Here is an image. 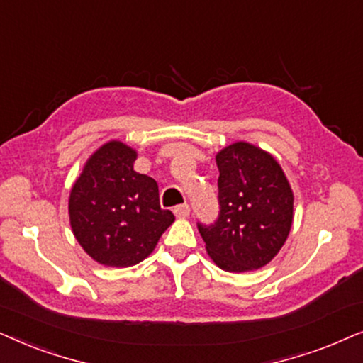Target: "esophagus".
<instances>
[{"label":"esophagus","instance_id":"34e87169","mask_svg":"<svg viewBox=\"0 0 363 363\" xmlns=\"http://www.w3.org/2000/svg\"><path fill=\"white\" fill-rule=\"evenodd\" d=\"M174 214H176V217H179V219H186V217H189L191 214V207L187 204L176 206L174 207Z\"/></svg>","mask_w":363,"mask_h":363}]
</instances>
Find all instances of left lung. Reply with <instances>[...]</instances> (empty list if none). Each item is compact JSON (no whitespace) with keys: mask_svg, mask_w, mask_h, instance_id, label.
<instances>
[{"mask_svg":"<svg viewBox=\"0 0 363 363\" xmlns=\"http://www.w3.org/2000/svg\"><path fill=\"white\" fill-rule=\"evenodd\" d=\"M219 219L197 224L206 250L225 272L267 265L286 244L294 219V192L272 154L238 141L220 149Z\"/></svg>","mask_w":363,"mask_h":363,"instance_id":"1","label":"left lung"}]
</instances>
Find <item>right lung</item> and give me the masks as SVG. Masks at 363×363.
I'll use <instances>...</instances> for the list:
<instances>
[{
    "label": "right lung",
    "instance_id": "1",
    "mask_svg": "<svg viewBox=\"0 0 363 363\" xmlns=\"http://www.w3.org/2000/svg\"><path fill=\"white\" fill-rule=\"evenodd\" d=\"M136 149L109 141L91 154L69 192V224L84 252L106 267H131L174 222L157 182L134 171Z\"/></svg>",
    "mask_w": 363,
    "mask_h": 363
}]
</instances>
